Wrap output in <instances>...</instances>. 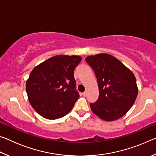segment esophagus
Here are the masks:
<instances>
[{"instance_id":"obj_1","label":"esophagus","mask_w":156,"mask_h":156,"mask_svg":"<svg viewBox=\"0 0 156 156\" xmlns=\"http://www.w3.org/2000/svg\"><path fill=\"white\" fill-rule=\"evenodd\" d=\"M82 95H83V96H84V97H86L87 96V91H84V92H83V94H82Z\"/></svg>"}]
</instances>
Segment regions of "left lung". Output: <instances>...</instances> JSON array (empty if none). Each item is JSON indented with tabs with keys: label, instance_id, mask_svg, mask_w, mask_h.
<instances>
[{
	"label": "left lung",
	"instance_id": "left-lung-1",
	"mask_svg": "<svg viewBox=\"0 0 156 156\" xmlns=\"http://www.w3.org/2000/svg\"><path fill=\"white\" fill-rule=\"evenodd\" d=\"M85 60L94 71L99 89L98 99L90 104L91 111L105 121L119 119L131 109L138 96L135 76L110 54L89 56Z\"/></svg>",
	"mask_w": 156,
	"mask_h": 156
}]
</instances>
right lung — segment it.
Here are the masks:
<instances>
[{
	"label": "right lung",
	"mask_w": 156,
	"mask_h": 156,
	"mask_svg": "<svg viewBox=\"0 0 156 156\" xmlns=\"http://www.w3.org/2000/svg\"><path fill=\"white\" fill-rule=\"evenodd\" d=\"M82 58L58 55L33 69L26 82L29 101L42 117L56 120L67 115L78 99L74 69Z\"/></svg>",
	"instance_id": "right-lung-1"
}]
</instances>
